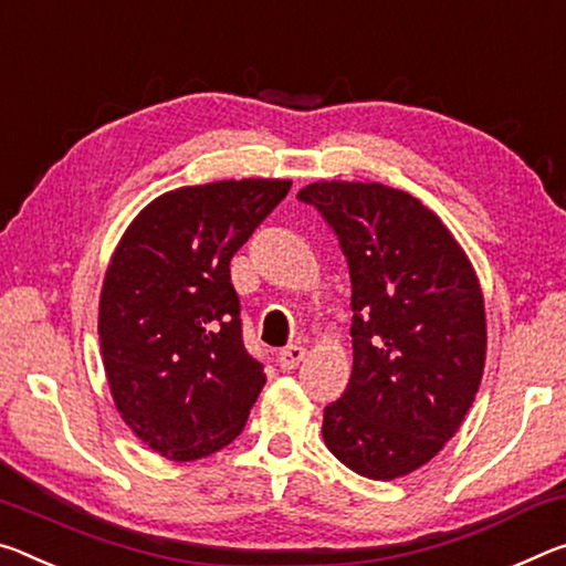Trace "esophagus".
<instances>
[{
	"instance_id": "esophagus-1",
	"label": "esophagus",
	"mask_w": 566,
	"mask_h": 566,
	"mask_svg": "<svg viewBox=\"0 0 566 566\" xmlns=\"http://www.w3.org/2000/svg\"><path fill=\"white\" fill-rule=\"evenodd\" d=\"M304 355H307V349H304L302 345H290L282 349L280 357H276V363H280L282 370H294V367L304 360Z\"/></svg>"
}]
</instances>
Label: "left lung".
<instances>
[{
    "mask_svg": "<svg viewBox=\"0 0 566 566\" xmlns=\"http://www.w3.org/2000/svg\"><path fill=\"white\" fill-rule=\"evenodd\" d=\"M297 199L325 217L353 282V375L322 438L365 479L426 465L461 428L486 363L473 264L416 196L382 184L315 181Z\"/></svg>",
    "mask_w": 566,
    "mask_h": 566,
    "instance_id": "obj_1",
    "label": "left lung"
}]
</instances>
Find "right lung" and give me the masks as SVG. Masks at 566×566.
<instances>
[{"instance_id": "1", "label": "right lung", "mask_w": 566, "mask_h": 566, "mask_svg": "<svg viewBox=\"0 0 566 566\" xmlns=\"http://www.w3.org/2000/svg\"><path fill=\"white\" fill-rule=\"evenodd\" d=\"M282 178L184 186L150 201L107 264L97 335L120 418L168 461L229 446L262 392L241 343L231 256L290 193Z\"/></svg>"}]
</instances>
